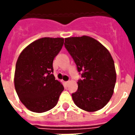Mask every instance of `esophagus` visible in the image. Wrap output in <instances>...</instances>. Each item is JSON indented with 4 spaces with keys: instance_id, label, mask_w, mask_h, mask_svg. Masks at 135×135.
<instances>
[{
    "instance_id": "1",
    "label": "esophagus",
    "mask_w": 135,
    "mask_h": 135,
    "mask_svg": "<svg viewBox=\"0 0 135 135\" xmlns=\"http://www.w3.org/2000/svg\"><path fill=\"white\" fill-rule=\"evenodd\" d=\"M65 83H66V85H68V84L69 83V81H66V82H65Z\"/></svg>"
}]
</instances>
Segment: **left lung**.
I'll use <instances>...</instances> for the list:
<instances>
[{
	"mask_svg": "<svg viewBox=\"0 0 135 135\" xmlns=\"http://www.w3.org/2000/svg\"><path fill=\"white\" fill-rule=\"evenodd\" d=\"M64 46L82 78L71 94L75 104L89 112L102 109L113 95L116 81L111 54L97 40L85 36L65 38Z\"/></svg>",
	"mask_w": 135,
	"mask_h": 135,
	"instance_id": "obj_1",
	"label": "left lung"
}]
</instances>
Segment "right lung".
Segmentation results:
<instances>
[{"instance_id": "1", "label": "right lung", "mask_w": 135, "mask_h": 135, "mask_svg": "<svg viewBox=\"0 0 135 135\" xmlns=\"http://www.w3.org/2000/svg\"><path fill=\"white\" fill-rule=\"evenodd\" d=\"M62 38H42L18 57L15 87L20 101L30 111L43 113L57 105L64 88L53 75V60L62 48Z\"/></svg>"}]
</instances>
